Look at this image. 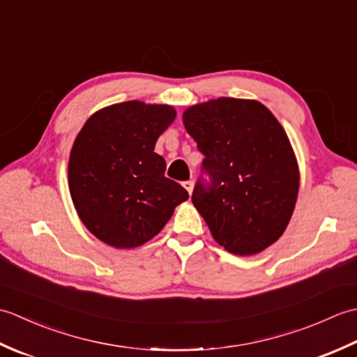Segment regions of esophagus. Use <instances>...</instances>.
<instances>
[{"label":"esophagus","instance_id":"obj_1","mask_svg":"<svg viewBox=\"0 0 357 357\" xmlns=\"http://www.w3.org/2000/svg\"><path fill=\"white\" fill-rule=\"evenodd\" d=\"M183 185H184L185 190L188 192V195H192V192H193V181L192 179L190 181H184Z\"/></svg>","mask_w":357,"mask_h":357}]
</instances>
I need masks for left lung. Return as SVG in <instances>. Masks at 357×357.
<instances>
[{
    "label": "left lung",
    "instance_id": "8db88e82",
    "mask_svg": "<svg viewBox=\"0 0 357 357\" xmlns=\"http://www.w3.org/2000/svg\"><path fill=\"white\" fill-rule=\"evenodd\" d=\"M204 155L192 202L227 252L250 256L282 236L299 190L285 130L257 101L219 98L184 112Z\"/></svg>",
    "mask_w": 357,
    "mask_h": 357
}]
</instances>
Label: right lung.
Wrapping results in <instances>:
<instances>
[{
    "instance_id": "1",
    "label": "right lung",
    "mask_w": 357,
    "mask_h": 357,
    "mask_svg": "<svg viewBox=\"0 0 357 357\" xmlns=\"http://www.w3.org/2000/svg\"><path fill=\"white\" fill-rule=\"evenodd\" d=\"M176 112L127 101L90 116L70 151L69 188L81 221L116 248L142 245L162 230L185 188L165 178L155 144Z\"/></svg>"
}]
</instances>
